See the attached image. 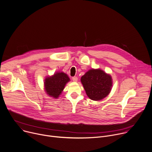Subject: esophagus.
<instances>
[{
	"label": "esophagus",
	"mask_w": 152,
	"mask_h": 152,
	"mask_svg": "<svg viewBox=\"0 0 152 152\" xmlns=\"http://www.w3.org/2000/svg\"><path fill=\"white\" fill-rule=\"evenodd\" d=\"M72 80H73V81H75V82H76V81H77V80H78V78L77 77H72Z\"/></svg>",
	"instance_id": "1"
}]
</instances>
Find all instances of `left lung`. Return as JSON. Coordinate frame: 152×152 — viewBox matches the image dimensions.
<instances>
[{
	"label": "left lung",
	"mask_w": 152,
	"mask_h": 152,
	"mask_svg": "<svg viewBox=\"0 0 152 152\" xmlns=\"http://www.w3.org/2000/svg\"><path fill=\"white\" fill-rule=\"evenodd\" d=\"M81 81L88 97L94 101L107 96L112 86L111 76L101 69L89 70L81 77Z\"/></svg>",
	"instance_id": "obj_1"
}]
</instances>
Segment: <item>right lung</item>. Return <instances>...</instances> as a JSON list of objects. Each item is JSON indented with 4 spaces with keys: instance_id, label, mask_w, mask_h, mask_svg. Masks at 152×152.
Listing matches in <instances>:
<instances>
[{
    "instance_id": "obj_1",
    "label": "right lung",
    "mask_w": 152,
    "mask_h": 152,
    "mask_svg": "<svg viewBox=\"0 0 152 152\" xmlns=\"http://www.w3.org/2000/svg\"><path fill=\"white\" fill-rule=\"evenodd\" d=\"M45 81V89L46 93L50 96L57 98L70 79L63 72H57L53 76L46 78Z\"/></svg>"
}]
</instances>
